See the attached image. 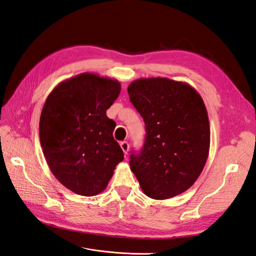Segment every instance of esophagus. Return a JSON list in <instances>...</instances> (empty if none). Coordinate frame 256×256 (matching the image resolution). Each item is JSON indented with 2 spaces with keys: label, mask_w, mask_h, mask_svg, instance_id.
Returning a JSON list of instances; mask_svg holds the SVG:
<instances>
[{
  "label": "esophagus",
  "mask_w": 256,
  "mask_h": 256,
  "mask_svg": "<svg viewBox=\"0 0 256 256\" xmlns=\"http://www.w3.org/2000/svg\"><path fill=\"white\" fill-rule=\"evenodd\" d=\"M120 147H122V150L124 154H127L128 152H129V144H128V142H126V141L122 142V143H120Z\"/></svg>",
  "instance_id": "esophagus-1"
}]
</instances>
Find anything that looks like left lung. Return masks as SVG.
Instances as JSON below:
<instances>
[{"label": "left lung", "instance_id": "obj_1", "mask_svg": "<svg viewBox=\"0 0 256 256\" xmlns=\"http://www.w3.org/2000/svg\"><path fill=\"white\" fill-rule=\"evenodd\" d=\"M146 126L144 147L130 156L141 189L154 200L188 190L202 173L210 146L206 106L196 88L168 78H141L128 86Z\"/></svg>", "mask_w": 256, "mask_h": 256}]
</instances>
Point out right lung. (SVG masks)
Listing matches in <instances>:
<instances>
[{
	"mask_svg": "<svg viewBox=\"0 0 256 256\" xmlns=\"http://www.w3.org/2000/svg\"><path fill=\"white\" fill-rule=\"evenodd\" d=\"M120 92L118 80L84 72L58 84L44 104L40 138L46 161L76 194L102 192L124 160L113 138L115 122L106 116Z\"/></svg>",
	"mask_w": 256,
	"mask_h": 256,
	"instance_id": "obj_1",
	"label": "right lung"
}]
</instances>
